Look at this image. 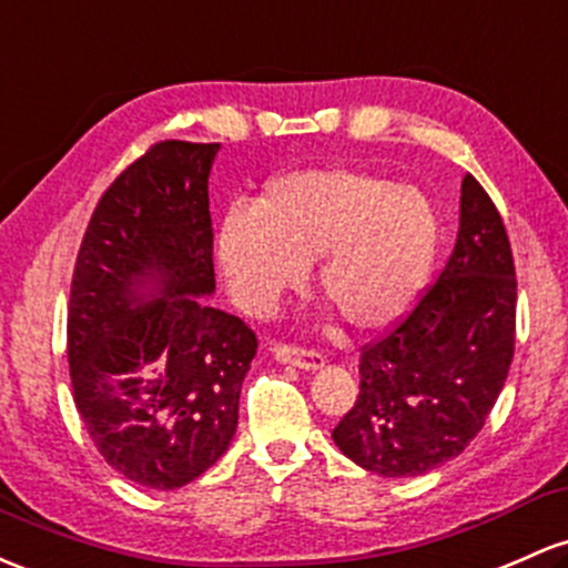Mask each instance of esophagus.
I'll use <instances>...</instances> for the list:
<instances>
[{
	"instance_id": "esophagus-1",
	"label": "esophagus",
	"mask_w": 568,
	"mask_h": 568,
	"mask_svg": "<svg viewBox=\"0 0 568 568\" xmlns=\"http://www.w3.org/2000/svg\"><path fill=\"white\" fill-rule=\"evenodd\" d=\"M274 358L283 361V364H291V366H298V369H321L323 364H326V358H323L321 353L315 351H307V347H296V345H285V342H277V345L272 347Z\"/></svg>"
}]
</instances>
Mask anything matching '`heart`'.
<instances>
[{
	"label": "heart",
	"mask_w": 568,
	"mask_h": 568,
	"mask_svg": "<svg viewBox=\"0 0 568 568\" xmlns=\"http://www.w3.org/2000/svg\"><path fill=\"white\" fill-rule=\"evenodd\" d=\"M436 213L415 185L351 166L274 178L255 207L217 226V264L234 302L270 315L315 261V288L353 328L396 321L432 272Z\"/></svg>",
	"instance_id": "b5f03b06"
}]
</instances>
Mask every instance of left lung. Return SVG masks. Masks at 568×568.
Here are the masks:
<instances>
[{"label": "left lung", "mask_w": 568, "mask_h": 568, "mask_svg": "<svg viewBox=\"0 0 568 568\" xmlns=\"http://www.w3.org/2000/svg\"><path fill=\"white\" fill-rule=\"evenodd\" d=\"M517 280L494 199L460 183V229L439 277L361 347L358 398L332 432L379 477H417L460 456L485 426L515 355Z\"/></svg>", "instance_id": "obj_1"}]
</instances>
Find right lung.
Instances as JSON below:
<instances>
[{"mask_svg": "<svg viewBox=\"0 0 568 568\" xmlns=\"http://www.w3.org/2000/svg\"><path fill=\"white\" fill-rule=\"evenodd\" d=\"M217 142L164 140L102 193L74 261L67 358L83 426L118 475L174 490L236 432L258 347L215 291L207 178Z\"/></svg>", "mask_w": 568, "mask_h": 568, "instance_id": "right-lung-1", "label": "right lung"}]
</instances>
